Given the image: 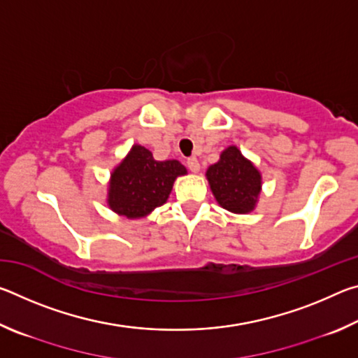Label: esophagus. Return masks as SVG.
Here are the masks:
<instances>
[{"instance_id":"obj_1","label":"esophagus","mask_w":358,"mask_h":358,"mask_svg":"<svg viewBox=\"0 0 358 358\" xmlns=\"http://www.w3.org/2000/svg\"><path fill=\"white\" fill-rule=\"evenodd\" d=\"M186 164H187V169H189V171L194 173H197L199 171H201V164H199L197 157H189V159L186 161Z\"/></svg>"}]
</instances>
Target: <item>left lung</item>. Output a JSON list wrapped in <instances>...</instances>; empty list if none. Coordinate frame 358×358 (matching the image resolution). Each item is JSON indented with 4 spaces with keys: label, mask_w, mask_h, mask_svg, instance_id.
Segmentation results:
<instances>
[{
    "label": "left lung",
    "mask_w": 358,
    "mask_h": 358,
    "mask_svg": "<svg viewBox=\"0 0 358 358\" xmlns=\"http://www.w3.org/2000/svg\"><path fill=\"white\" fill-rule=\"evenodd\" d=\"M205 177L217 205L224 210L246 215L257 207L262 192V173L235 145L222 151L220 161L207 169Z\"/></svg>",
    "instance_id": "1"
}]
</instances>
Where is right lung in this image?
I'll return each mask as SVG.
<instances>
[{
    "instance_id": "1",
    "label": "right lung",
    "mask_w": 358,
    "mask_h": 358,
    "mask_svg": "<svg viewBox=\"0 0 358 358\" xmlns=\"http://www.w3.org/2000/svg\"><path fill=\"white\" fill-rule=\"evenodd\" d=\"M186 173V167L180 161H156L150 150L134 143L110 172L108 208L126 220L147 217L167 202L175 180Z\"/></svg>"
}]
</instances>
